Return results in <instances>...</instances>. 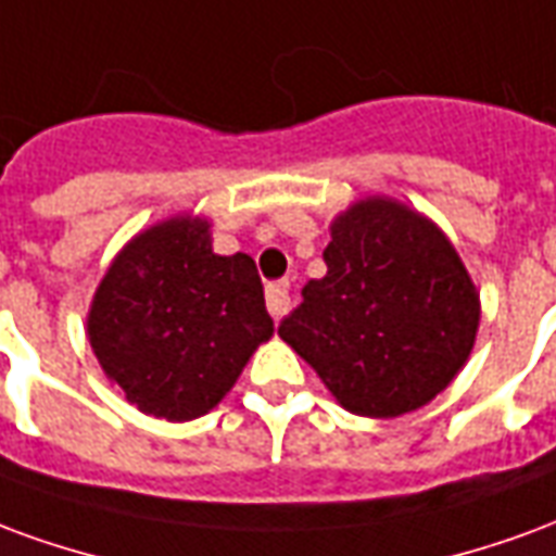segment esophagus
Returning <instances> with one entry per match:
<instances>
[{
    "label": "esophagus",
    "instance_id": "34e87169",
    "mask_svg": "<svg viewBox=\"0 0 556 556\" xmlns=\"http://www.w3.org/2000/svg\"><path fill=\"white\" fill-rule=\"evenodd\" d=\"M266 307L275 319L287 317L290 311V283L287 281H275L266 287Z\"/></svg>",
    "mask_w": 556,
    "mask_h": 556
}]
</instances>
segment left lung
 Instances as JSON below:
<instances>
[{
	"instance_id": "8db88e82",
	"label": "left lung",
	"mask_w": 556,
	"mask_h": 556,
	"mask_svg": "<svg viewBox=\"0 0 556 556\" xmlns=\"http://www.w3.org/2000/svg\"><path fill=\"white\" fill-rule=\"evenodd\" d=\"M328 230V273L305 283L278 334L352 415L388 420L427 406L465 367L480 328L459 251L388 194L355 201Z\"/></svg>"
}]
</instances>
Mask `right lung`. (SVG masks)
Here are the masks:
<instances>
[{
	"instance_id": "add662e5",
	"label": "right lung",
	"mask_w": 556,
	"mask_h": 556,
	"mask_svg": "<svg viewBox=\"0 0 556 556\" xmlns=\"http://www.w3.org/2000/svg\"><path fill=\"white\" fill-rule=\"evenodd\" d=\"M210 228L180 213L136 233L88 307V343L109 382L174 424L216 408L275 334L254 261L216 254Z\"/></svg>"
}]
</instances>
